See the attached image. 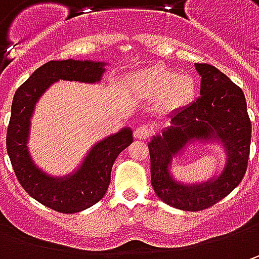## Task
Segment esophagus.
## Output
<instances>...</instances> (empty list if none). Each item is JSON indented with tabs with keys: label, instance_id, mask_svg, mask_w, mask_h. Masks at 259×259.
<instances>
[{
	"label": "esophagus",
	"instance_id": "esophagus-1",
	"mask_svg": "<svg viewBox=\"0 0 259 259\" xmlns=\"http://www.w3.org/2000/svg\"><path fill=\"white\" fill-rule=\"evenodd\" d=\"M150 135H151V130L147 125H140L135 128L134 137L137 140H147V138H150Z\"/></svg>",
	"mask_w": 259,
	"mask_h": 259
}]
</instances>
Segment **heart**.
Segmentation results:
<instances>
[{
  "instance_id": "b5f03b06",
  "label": "heart",
  "mask_w": 259,
  "mask_h": 259,
  "mask_svg": "<svg viewBox=\"0 0 259 259\" xmlns=\"http://www.w3.org/2000/svg\"><path fill=\"white\" fill-rule=\"evenodd\" d=\"M126 86L137 98L153 101L161 111L171 112L190 104L196 95L193 77L177 73L171 67L154 65L140 69L128 76Z\"/></svg>"
}]
</instances>
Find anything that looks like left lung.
<instances>
[{
	"instance_id": "left-lung-1",
	"label": "left lung",
	"mask_w": 259,
	"mask_h": 259,
	"mask_svg": "<svg viewBox=\"0 0 259 259\" xmlns=\"http://www.w3.org/2000/svg\"><path fill=\"white\" fill-rule=\"evenodd\" d=\"M200 76V96L168 115V126L151 137V184L165 204L187 210H203L231 193L241 183L249 157L251 121L241 88L214 66L194 63ZM219 146L224 163L202 182L186 184L172 167L192 145Z\"/></svg>"
}]
</instances>
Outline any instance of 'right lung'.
Returning a JSON list of instances; mask_svg holds the SVG:
<instances>
[{"mask_svg": "<svg viewBox=\"0 0 259 259\" xmlns=\"http://www.w3.org/2000/svg\"><path fill=\"white\" fill-rule=\"evenodd\" d=\"M108 65L96 60H52L40 66L14 95L7 131V151L11 164L25 192L56 212L76 213L104 197L116 157L133 143V130L124 126L96 141L70 173L53 176L35 163L28 147L35 105L59 80L101 83Z\"/></svg>", "mask_w": 259, "mask_h": 259, "instance_id": "obj_1", "label": "right lung"}]
</instances>
